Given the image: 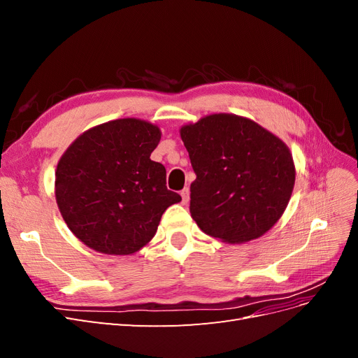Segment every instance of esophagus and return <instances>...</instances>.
<instances>
[{
  "mask_svg": "<svg viewBox=\"0 0 358 358\" xmlns=\"http://www.w3.org/2000/svg\"><path fill=\"white\" fill-rule=\"evenodd\" d=\"M180 196H182V203L187 204L189 201V188H183L180 191Z\"/></svg>",
  "mask_w": 358,
  "mask_h": 358,
  "instance_id": "obj_1",
  "label": "esophagus"
}]
</instances>
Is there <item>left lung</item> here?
<instances>
[{"mask_svg": "<svg viewBox=\"0 0 358 358\" xmlns=\"http://www.w3.org/2000/svg\"><path fill=\"white\" fill-rule=\"evenodd\" d=\"M196 180L189 212L225 243L258 239L285 212L296 182L288 146L252 119L213 113L180 127Z\"/></svg>", "mask_w": 358, "mask_h": 358, "instance_id": "8db88e82", "label": "left lung"}]
</instances>
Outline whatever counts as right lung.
Wrapping results in <instances>:
<instances>
[{"instance_id":"add662e5","label":"right lung","mask_w":358,"mask_h":358,"mask_svg":"<svg viewBox=\"0 0 358 358\" xmlns=\"http://www.w3.org/2000/svg\"><path fill=\"white\" fill-rule=\"evenodd\" d=\"M159 140L157 125L124 117L86 129L62 154L57 204L86 246L131 255L152 241L169 206L182 200L166 187V167L150 159Z\"/></svg>"}]
</instances>
